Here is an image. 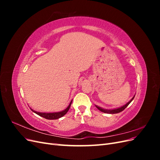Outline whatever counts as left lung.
I'll return each instance as SVG.
<instances>
[{
  "label": "left lung",
  "mask_w": 160,
  "mask_h": 160,
  "mask_svg": "<svg viewBox=\"0 0 160 160\" xmlns=\"http://www.w3.org/2000/svg\"><path fill=\"white\" fill-rule=\"evenodd\" d=\"M135 97V96H134ZM134 97L133 98L131 99L129 102L127 103V104H125V105H123V107H122V108H118V109H112V110H107V109H102V108H99V107H98V106H97L96 105V108H98L99 111H102V112H103V113H111V114H113V113H119V112H122V111H123L125 108H126L129 105V104L132 102V100L134 99Z\"/></svg>",
  "instance_id": "1"
}]
</instances>
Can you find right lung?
<instances>
[{"label": "right lung", "instance_id": "right-lung-1", "mask_svg": "<svg viewBox=\"0 0 160 160\" xmlns=\"http://www.w3.org/2000/svg\"><path fill=\"white\" fill-rule=\"evenodd\" d=\"M72 103V101H71V103L69 104V105L67 107V108H66L65 110L61 111V112H57V113H39V112H37V111H35L34 110L31 109L33 112H35V113H37V115H38L41 117H42L43 118H45L47 119H59L62 116L65 115L67 113V111H69L70 107H71V105Z\"/></svg>", "mask_w": 160, "mask_h": 160}]
</instances>
